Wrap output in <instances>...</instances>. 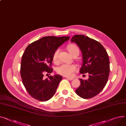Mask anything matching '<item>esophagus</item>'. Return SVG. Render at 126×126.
I'll use <instances>...</instances> for the list:
<instances>
[{
  "instance_id": "esophagus-1",
  "label": "esophagus",
  "mask_w": 126,
  "mask_h": 126,
  "mask_svg": "<svg viewBox=\"0 0 126 126\" xmlns=\"http://www.w3.org/2000/svg\"><path fill=\"white\" fill-rule=\"evenodd\" d=\"M66 79H67V80H70V81H71V80H72L74 79L73 78H69V77H67V78H66Z\"/></svg>"
}]
</instances>
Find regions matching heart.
<instances>
[{"label": "heart", "instance_id": "1", "mask_svg": "<svg viewBox=\"0 0 126 126\" xmlns=\"http://www.w3.org/2000/svg\"><path fill=\"white\" fill-rule=\"evenodd\" d=\"M70 53L73 56L76 53H79V50L78 47L74 44H70L67 47ZM59 53V49H57L54 52L53 56V60L55 63L58 62V56ZM77 66L75 64H63L57 68L56 71L59 74L65 76V77H71L73 73L76 70Z\"/></svg>", "mask_w": 126, "mask_h": 126}]
</instances>
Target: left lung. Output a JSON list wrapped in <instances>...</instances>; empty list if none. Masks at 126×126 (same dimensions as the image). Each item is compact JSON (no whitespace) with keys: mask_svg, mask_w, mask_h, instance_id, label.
Here are the masks:
<instances>
[{"mask_svg":"<svg viewBox=\"0 0 126 126\" xmlns=\"http://www.w3.org/2000/svg\"><path fill=\"white\" fill-rule=\"evenodd\" d=\"M71 41L78 45L82 53L80 73L89 74L88 79H79L81 84L76 93L84 99L91 98L99 93L108 82L110 71L109 55L99 42L88 36L76 35Z\"/></svg>","mask_w":126,"mask_h":126,"instance_id":"8db88e82","label":"left lung"}]
</instances>
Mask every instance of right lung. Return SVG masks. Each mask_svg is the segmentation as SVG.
Returning a JSON list of instances; mask_svg holds the SVG:
<instances>
[{
    "mask_svg": "<svg viewBox=\"0 0 126 126\" xmlns=\"http://www.w3.org/2000/svg\"><path fill=\"white\" fill-rule=\"evenodd\" d=\"M70 38L46 36L26 48L21 60V76L26 90L34 98L46 101L55 93L62 76L55 74L45 79L44 74L53 71L50 66L53 54L58 47L68 41Z\"/></svg>",
    "mask_w": 126,
    "mask_h": 126,
    "instance_id": "1",
    "label": "right lung"
}]
</instances>
